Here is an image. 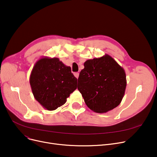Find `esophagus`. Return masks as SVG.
<instances>
[{
    "label": "esophagus",
    "instance_id": "esophagus-1",
    "mask_svg": "<svg viewBox=\"0 0 157 157\" xmlns=\"http://www.w3.org/2000/svg\"><path fill=\"white\" fill-rule=\"evenodd\" d=\"M79 72H74V76H75L77 79L78 78V77H79Z\"/></svg>",
    "mask_w": 157,
    "mask_h": 157
}]
</instances>
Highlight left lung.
<instances>
[{
  "instance_id": "left-lung-1",
  "label": "left lung",
  "mask_w": 157,
  "mask_h": 157,
  "mask_svg": "<svg viewBox=\"0 0 157 157\" xmlns=\"http://www.w3.org/2000/svg\"><path fill=\"white\" fill-rule=\"evenodd\" d=\"M78 78V89L92 111L103 113L113 109L124 96L127 79L123 68L105 54L87 60Z\"/></svg>"
}]
</instances>
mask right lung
<instances>
[{"label":"right lung","instance_id":"1","mask_svg":"<svg viewBox=\"0 0 157 157\" xmlns=\"http://www.w3.org/2000/svg\"><path fill=\"white\" fill-rule=\"evenodd\" d=\"M30 84L36 100L48 111L63 105L77 88V78L58 58L43 57L35 63Z\"/></svg>","mask_w":157,"mask_h":157}]
</instances>
